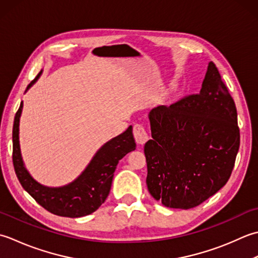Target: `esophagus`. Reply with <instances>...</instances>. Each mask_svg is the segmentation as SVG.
<instances>
[{"mask_svg": "<svg viewBox=\"0 0 258 258\" xmlns=\"http://www.w3.org/2000/svg\"><path fill=\"white\" fill-rule=\"evenodd\" d=\"M134 136L137 144L145 145L149 139V135L143 124L137 123L134 125Z\"/></svg>", "mask_w": 258, "mask_h": 258, "instance_id": "34e87169", "label": "esophagus"}]
</instances>
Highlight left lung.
<instances>
[{
	"label": "left lung",
	"instance_id": "obj_1",
	"mask_svg": "<svg viewBox=\"0 0 258 258\" xmlns=\"http://www.w3.org/2000/svg\"><path fill=\"white\" fill-rule=\"evenodd\" d=\"M149 120L146 182L156 201L169 208H194L226 185L240 135L235 102L214 62L199 93L154 108Z\"/></svg>",
	"mask_w": 258,
	"mask_h": 258
}]
</instances>
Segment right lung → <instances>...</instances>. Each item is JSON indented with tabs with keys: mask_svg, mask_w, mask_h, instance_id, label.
<instances>
[{
	"mask_svg": "<svg viewBox=\"0 0 258 258\" xmlns=\"http://www.w3.org/2000/svg\"><path fill=\"white\" fill-rule=\"evenodd\" d=\"M41 73L30 83L28 89L38 80ZM22 108L23 102H21L14 117L12 133L13 166L21 185L36 203L57 216L77 218L96 212L109 195L113 172L119 160L136 149L133 127L130 125L124 133L104 144L75 181L63 187L51 188L35 181L24 167L19 141V123Z\"/></svg>",
	"mask_w": 258,
	"mask_h": 258,
	"instance_id": "1",
	"label": "right lung"
}]
</instances>
